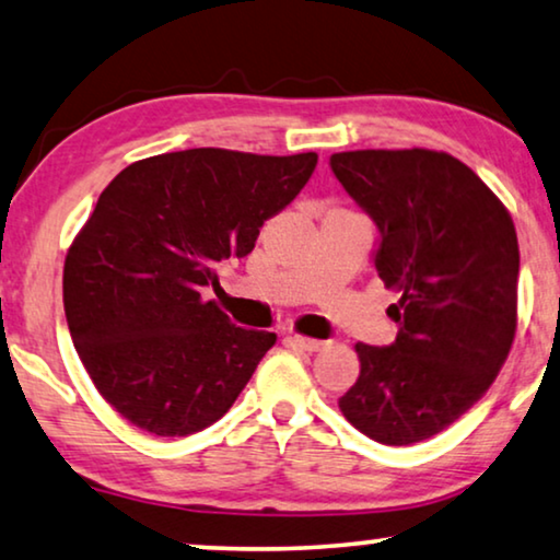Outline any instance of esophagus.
Here are the masks:
<instances>
[{"label":"esophagus","mask_w":560,"mask_h":560,"mask_svg":"<svg viewBox=\"0 0 560 560\" xmlns=\"http://www.w3.org/2000/svg\"><path fill=\"white\" fill-rule=\"evenodd\" d=\"M289 341L296 349H302V352H319V349H324V341L312 339V337H302V334H294V337H289Z\"/></svg>","instance_id":"obj_1"}]
</instances>
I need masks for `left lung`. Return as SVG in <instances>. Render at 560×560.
<instances>
[{
    "label": "left lung",
    "instance_id": "obj_1",
    "mask_svg": "<svg viewBox=\"0 0 560 560\" xmlns=\"http://www.w3.org/2000/svg\"><path fill=\"white\" fill-rule=\"evenodd\" d=\"M331 171L377 223L374 269L399 291L389 347L357 345L339 410L382 445L450 428L493 385L518 327V236L508 208L438 150H349Z\"/></svg>",
    "mask_w": 560,
    "mask_h": 560
}]
</instances>
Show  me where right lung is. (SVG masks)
<instances>
[{
	"label": "right lung",
	"mask_w": 560,
	"mask_h": 560,
	"mask_svg": "<svg viewBox=\"0 0 560 560\" xmlns=\"http://www.w3.org/2000/svg\"><path fill=\"white\" fill-rule=\"evenodd\" d=\"M316 153L194 148L130 163L97 198L65 258L72 345L107 402L136 428L186 438L231 410L277 334L241 329L200 291L254 252Z\"/></svg>",
	"instance_id": "add662e5"
}]
</instances>
